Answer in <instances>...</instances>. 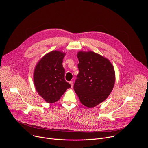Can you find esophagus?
I'll return each mask as SVG.
<instances>
[{
  "label": "esophagus",
  "mask_w": 148,
  "mask_h": 148,
  "mask_svg": "<svg viewBox=\"0 0 148 148\" xmlns=\"http://www.w3.org/2000/svg\"><path fill=\"white\" fill-rule=\"evenodd\" d=\"M69 83L70 84V85H71V87H73V81H70L69 82Z\"/></svg>",
  "instance_id": "esophagus-1"
}]
</instances>
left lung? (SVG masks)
Masks as SVG:
<instances>
[{"instance_id": "left-lung-1", "label": "left lung", "mask_w": 148, "mask_h": 148, "mask_svg": "<svg viewBox=\"0 0 148 148\" xmlns=\"http://www.w3.org/2000/svg\"><path fill=\"white\" fill-rule=\"evenodd\" d=\"M79 73L74 90L80 102L93 108L107 98L115 81L114 69L111 62L92 51L78 53Z\"/></svg>"}]
</instances>
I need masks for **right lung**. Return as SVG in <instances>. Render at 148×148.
<instances>
[{"mask_svg":"<svg viewBox=\"0 0 148 148\" xmlns=\"http://www.w3.org/2000/svg\"><path fill=\"white\" fill-rule=\"evenodd\" d=\"M65 53L53 51L46 54L37 63L34 72V83L36 91L48 103L60 99L71 87L65 80V70L62 60Z\"/></svg>","mask_w":148,"mask_h":148,"instance_id":"1","label":"right lung"}]
</instances>
